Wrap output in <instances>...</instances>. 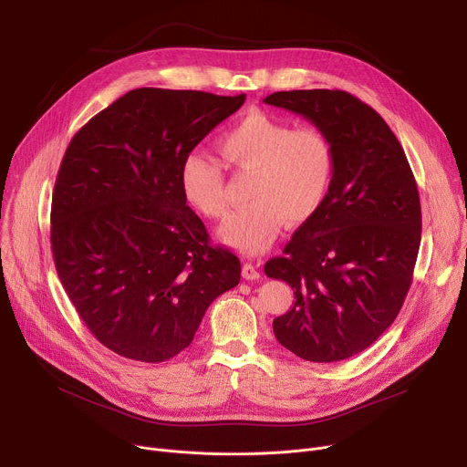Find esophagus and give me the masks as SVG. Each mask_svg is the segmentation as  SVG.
<instances>
[{"mask_svg":"<svg viewBox=\"0 0 467 467\" xmlns=\"http://www.w3.org/2000/svg\"><path fill=\"white\" fill-rule=\"evenodd\" d=\"M242 276L246 278V280H257L259 276H261V273H259V266L257 265H254V263H244L242 265Z\"/></svg>","mask_w":467,"mask_h":467,"instance_id":"1","label":"esophagus"}]
</instances>
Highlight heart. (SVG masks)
<instances>
[{
	"mask_svg": "<svg viewBox=\"0 0 467 467\" xmlns=\"http://www.w3.org/2000/svg\"><path fill=\"white\" fill-rule=\"evenodd\" d=\"M219 153L242 174H252L248 206L234 212L219 229L227 246L257 255L273 246L284 223L301 225L327 199L335 174V153L317 127L291 129L289 122L250 113L219 136ZM180 182L189 204L210 219L225 217L229 204L221 162L192 151L182 162Z\"/></svg>",
	"mask_w": 467,
	"mask_h": 467,
	"instance_id": "obj_1",
	"label": "heart"
}]
</instances>
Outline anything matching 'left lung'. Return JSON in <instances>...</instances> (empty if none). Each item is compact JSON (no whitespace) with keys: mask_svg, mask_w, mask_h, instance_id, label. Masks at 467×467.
Here are the masks:
<instances>
[{"mask_svg":"<svg viewBox=\"0 0 467 467\" xmlns=\"http://www.w3.org/2000/svg\"><path fill=\"white\" fill-rule=\"evenodd\" d=\"M263 102L322 129L335 153L326 202L265 265L268 278L296 293L273 329L306 361L347 359L369 348L403 306L420 248L419 189L396 134L356 96L284 90Z\"/></svg>","mask_w":467,"mask_h":467,"instance_id":"8db88e82","label":"left lung"}]
</instances>
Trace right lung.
Returning <instances> with one entry per match:
<instances>
[{"label":"right lung","instance_id":"add662e5","mask_svg":"<svg viewBox=\"0 0 467 467\" xmlns=\"http://www.w3.org/2000/svg\"><path fill=\"white\" fill-rule=\"evenodd\" d=\"M244 100L134 88L67 145L51 210L57 273L90 333L122 358L178 356L212 301L240 282L238 257L210 246L180 171Z\"/></svg>","mask_w":467,"mask_h":467}]
</instances>
